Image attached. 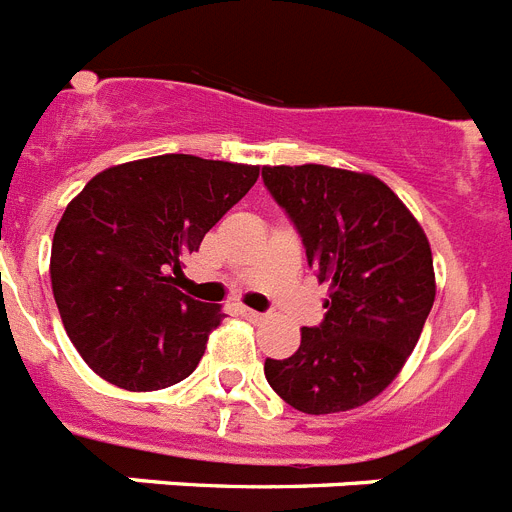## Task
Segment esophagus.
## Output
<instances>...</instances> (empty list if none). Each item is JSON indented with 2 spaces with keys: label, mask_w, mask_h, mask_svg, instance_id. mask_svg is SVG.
I'll return each instance as SVG.
<instances>
[{
  "label": "esophagus",
  "mask_w": 512,
  "mask_h": 512,
  "mask_svg": "<svg viewBox=\"0 0 512 512\" xmlns=\"http://www.w3.org/2000/svg\"><path fill=\"white\" fill-rule=\"evenodd\" d=\"M240 313H243V316L248 318V321H253V323H259V321H264V313H259V310H251V308H243L240 310Z\"/></svg>",
  "instance_id": "obj_1"
}]
</instances>
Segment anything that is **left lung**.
<instances>
[{"label": "left lung", "instance_id": "obj_1", "mask_svg": "<svg viewBox=\"0 0 512 512\" xmlns=\"http://www.w3.org/2000/svg\"><path fill=\"white\" fill-rule=\"evenodd\" d=\"M264 186L329 282L326 316L298 352L266 360L269 386L305 414L368 404L404 368L435 303L425 230L381 178L329 165H266Z\"/></svg>", "mask_w": 512, "mask_h": 512}]
</instances>
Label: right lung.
I'll return each mask as SVG.
<instances>
[{"label":"right lung","instance_id":"1","mask_svg":"<svg viewBox=\"0 0 512 512\" xmlns=\"http://www.w3.org/2000/svg\"><path fill=\"white\" fill-rule=\"evenodd\" d=\"M259 165L157 155L103 170L74 196L51 243V287L82 360L113 386L189 378L220 305L178 290L183 259L238 204Z\"/></svg>","mask_w":512,"mask_h":512}]
</instances>
